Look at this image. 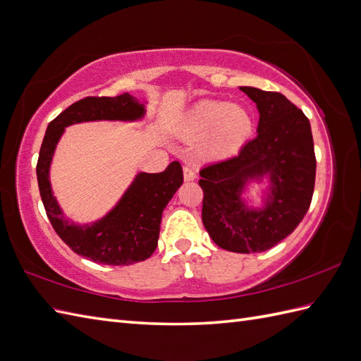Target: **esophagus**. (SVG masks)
Masks as SVG:
<instances>
[{
	"label": "esophagus",
	"instance_id": "obj_1",
	"mask_svg": "<svg viewBox=\"0 0 361 361\" xmlns=\"http://www.w3.org/2000/svg\"><path fill=\"white\" fill-rule=\"evenodd\" d=\"M183 172H184V180L190 181V180H195L197 178V169L194 166L186 164L183 167Z\"/></svg>",
	"mask_w": 361,
	"mask_h": 361
}]
</instances>
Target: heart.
Returning <instances> with one entry per match:
<instances>
[{
  "instance_id": "b5f03b06",
  "label": "heart",
  "mask_w": 361,
  "mask_h": 361,
  "mask_svg": "<svg viewBox=\"0 0 361 361\" xmlns=\"http://www.w3.org/2000/svg\"><path fill=\"white\" fill-rule=\"evenodd\" d=\"M186 129L192 137L211 135L216 154L235 150L250 130V116L240 106L224 102H201L189 112Z\"/></svg>"
}]
</instances>
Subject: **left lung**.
<instances>
[{"mask_svg": "<svg viewBox=\"0 0 361 361\" xmlns=\"http://www.w3.org/2000/svg\"><path fill=\"white\" fill-rule=\"evenodd\" d=\"M257 103L258 133L237 155L204 166L201 219L220 247L238 254L264 252L295 231L311 206L317 160L307 116L280 92L241 87ZM271 173L273 200L263 212L245 209V180Z\"/></svg>", "mask_w": 361, "mask_h": 361, "instance_id": "1", "label": "left lung"}]
</instances>
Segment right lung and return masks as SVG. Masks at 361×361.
Returning <instances> with one entry per match:
<instances>
[{
    "instance_id": "1",
    "label": "right lung",
    "mask_w": 361,
    "mask_h": 361,
    "mask_svg": "<svg viewBox=\"0 0 361 361\" xmlns=\"http://www.w3.org/2000/svg\"><path fill=\"white\" fill-rule=\"evenodd\" d=\"M145 114L128 92L116 97H86L71 104L47 126L37 163L39 195L52 228L75 254L95 263L128 266L154 254L160 235L161 214L183 183V169L172 161L160 173H138L120 203L103 220L90 226L67 221L49 181V167L66 126L94 120H137Z\"/></svg>"
}]
</instances>
